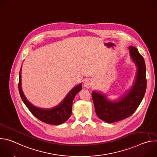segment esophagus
Listing matches in <instances>:
<instances>
[{
  "mask_svg": "<svg viewBox=\"0 0 157 157\" xmlns=\"http://www.w3.org/2000/svg\"><path fill=\"white\" fill-rule=\"evenodd\" d=\"M93 81L91 79H87L84 82V86L86 88L89 89L93 86Z\"/></svg>",
  "mask_w": 157,
  "mask_h": 157,
  "instance_id": "1",
  "label": "esophagus"
}]
</instances>
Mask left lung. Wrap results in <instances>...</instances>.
Here are the masks:
<instances>
[{"mask_svg": "<svg viewBox=\"0 0 157 157\" xmlns=\"http://www.w3.org/2000/svg\"><path fill=\"white\" fill-rule=\"evenodd\" d=\"M130 58L137 67L132 86L116 101H111L102 93L93 91V100L98 117L107 123H113L130 116L141 103L147 88L146 66L143 56L133 46L128 48Z\"/></svg>", "mask_w": 157, "mask_h": 157, "instance_id": "8db88e82", "label": "left lung"}]
</instances>
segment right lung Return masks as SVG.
I'll use <instances>...</instances> for the list:
<instances>
[{
  "label": "right lung",
  "instance_id": "obj_1",
  "mask_svg": "<svg viewBox=\"0 0 157 157\" xmlns=\"http://www.w3.org/2000/svg\"><path fill=\"white\" fill-rule=\"evenodd\" d=\"M21 66L19 73V93L22 101L32 114L41 121L51 125H59L68 120L71 115L73 99L75 96L81 90L82 84L80 83L71 89L63 100L55 107L50 109L40 108L31 104L24 94L21 89Z\"/></svg>",
  "mask_w": 157,
  "mask_h": 157
}]
</instances>
